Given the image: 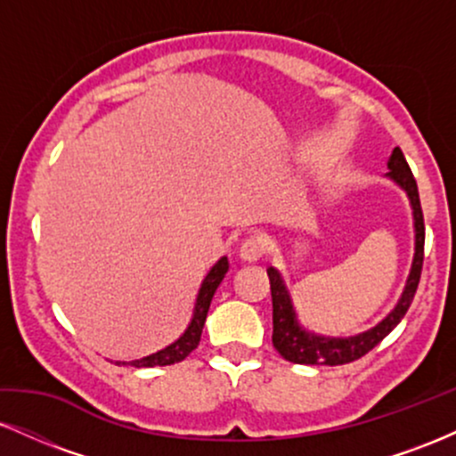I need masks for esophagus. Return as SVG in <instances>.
<instances>
[{"instance_id": "esophagus-1", "label": "esophagus", "mask_w": 456, "mask_h": 456, "mask_svg": "<svg viewBox=\"0 0 456 456\" xmlns=\"http://www.w3.org/2000/svg\"><path fill=\"white\" fill-rule=\"evenodd\" d=\"M265 253V242L264 238H259V235H250V238H246L242 246H240V257L244 261H259L264 257Z\"/></svg>"}]
</instances>
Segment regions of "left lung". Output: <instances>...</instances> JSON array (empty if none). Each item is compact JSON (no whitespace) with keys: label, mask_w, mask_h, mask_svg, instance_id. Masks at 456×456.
<instances>
[{"label":"left lung","mask_w":456,"mask_h":456,"mask_svg":"<svg viewBox=\"0 0 456 456\" xmlns=\"http://www.w3.org/2000/svg\"><path fill=\"white\" fill-rule=\"evenodd\" d=\"M390 177L405 188V192L410 195L411 208H413V227H416V255H413V264L410 279H407L405 291H403L399 305L395 306V311L390 313L384 322L378 323L369 332L358 334L352 338H323L315 337V334L306 332L297 326V319L291 306L289 294H287L285 285H282L279 272L274 268L268 270L270 276V289H272V345L276 347L282 358L289 360L296 364H347L354 360L362 358L364 354H369L375 345H379L386 337L396 328V323L405 317L407 308H410L413 296H416L418 282H420L422 274V261H425V216H422L420 208V195H418V184L413 180V174L407 165L405 156H403L401 148H395L390 160Z\"/></svg>","instance_id":"8db88e82"}]
</instances>
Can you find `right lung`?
<instances>
[{"instance_id": "1", "label": "right lung", "mask_w": 456, "mask_h": 456, "mask_svg": "<svg viewBox=\"0 0 456 456\" xmlns=\"http://www.w3.org/2000/svg\"><path fill=\"white\" fill-rule=\"evenodd\" d=\"M227 270H229V261H227V257H223L210 272H208V276L201 282V289H199L191 326L186 328V332L182 334V337L177 338L174 345H169V347L160 349V352H156L151 355H145V358H141V360H133V362H128V364L141 369V366H167V364L182 362V360H184L186 355L197 347L199 341H201L203 323H206L208 311H210V302L214 297V291L218 289V285H221V281L224 279V274H227Z\"/></svg>"}]
</instances>
